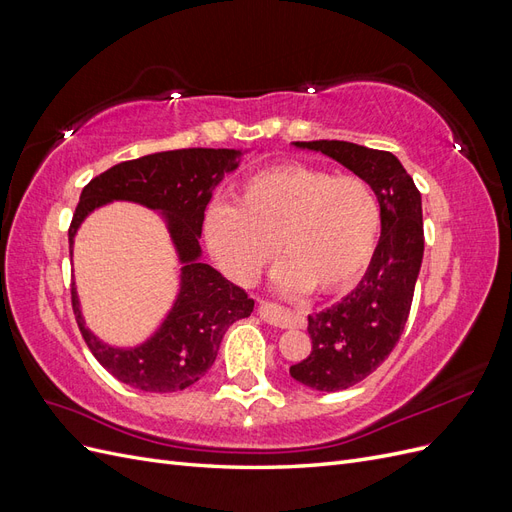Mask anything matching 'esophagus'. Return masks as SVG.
I'll return each instance as SVG.
<instances>
[{
	"label": "esophagus",
	"instance_id": "esophagus-1",
	"mask_svg": "<svg viewBox=\"0 0 512 512\" xmlns=\"http://www.w3.org/2000/svg\"><path fill=\"white\" fill-rule=\"evenodd\" d=\"M258 316L265 322L273 324V327H280V329H297L305 324L303 316L294 314V312H290V309H284L275 303H267V301H262L258 305Z\"/></svg>",
	"mask_w": 512,
	"mask_h": 512
}]
</instances>
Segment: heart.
I'll use <instances>...</instances> for the list:
<instances>
[{
    "label": "heart",
    "mask_w": 512,
    "mask_h": 512,
    "mask_svg": "<svg viewBox=\"0 0 512 512\" xmlns=\"http://www.w3.org/2000/svg\"><path fill=\"white\" fill-rule=\"evenodd\" d=\"M378 232L380 205L363 177L299 162L258 170L241 183L239 205L213 203L205 218L209 250L230 277L252 280L280 241V284L320 292L359 280Z\"/></svg>",
    "instance_id": "1"
}]
</instances>
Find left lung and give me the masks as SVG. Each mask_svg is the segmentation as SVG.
Returning <instances> with one entry per match:
<instances>
[{"label": "left lung", "mask_w": 512, "mask_h": 512, "mask_svg": "<svg viewBox=\"0 0 512 512\" xmlns=\"http://www.w3.org/2000/svg\"><path fill=\"white\" fill-rule=\"evenodd\" d=\"M297 147L322 151L350 168L380 203L382 235L365 277L337 305L307 316L312 352L290 367V376L309 389L335 393L376 371L406 327L425 247L421 192L391 151L346 141Z\"/></svg>", "instance_id": "left-lung-1"}]
</instances>
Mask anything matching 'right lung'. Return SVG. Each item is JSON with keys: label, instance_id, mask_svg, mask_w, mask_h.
<instances>
[{"label": "right lung", "instance_id": "add662e5", "mask_svg": "<svg viewBox=\"0 0 512 512\" xmlns=\"http://www.w3.org/2000/svg\"><path fill=\"white\" fill-rule=\"evenodd\" d=\"M235 149H175L121 162L91 179L76 205L68 241L85 215L111 200H134L160 209L183 262L181 290L173 312L149 342L132 350L104 346L83 324L76 290L72 309L87 348L119 382L147 393L183 391L207 374L232 322L252 314L254 301L213 267L200 262L198 237L213 185L237 168Z\"/></svg>", "mask_w": 512, "mask_h": 512}]
</instances>
